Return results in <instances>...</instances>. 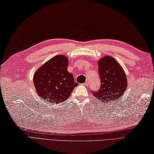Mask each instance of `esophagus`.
I'll return each instance as SVG.
<instances>
[{"instance_id": "1", "label": "esophagus", "mask_w": 154, "mask_h": 154, "mask_svg": "<svg viewBox=\"0 0 154 154\" xmlns=\"http://www.w3.org/2000/svg\"><path fill=\"white\" fill-rule=\"evenodd\" d=\"M84 84H85L86 86H88L89 85V82H88V81L85 82V83H84Z\"/></svg>"}]
</instances>
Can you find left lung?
Wrapping results in <instances>:
<instances>
[{
  "mask_svg": "<svg viewBox=\"0 0 154 154\" xmlns=\"http://www.w3.org/2000/svg\"><path fill=\"white\" fill-rule=\"evenodd\" d=\"M100 88L92 92L100 102L109 103L117 101L127 88L128 80L120 64L109 56H106L98 62Z\"/></svg>",
  "mask_w": 154,
  "mask_h": 154,
  "instance_id": "8db88e82",
  "label": "left lung"
}]
</instances>
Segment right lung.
Returning <instances> with one entry per match:
<instances>
[{
  "label": "right lung",
  "mask_w": 154,
  "mask_h": 154,
  "mask_svg": "<svg viewBox=\"0 0 154 154\" xmlns=\"http://www.w3.org/2000/svg\"><path fill=\"white\" fill-rule=\"evenodd\" d=\"M68 58L58 55L45 62L34 73L33 82L36 93L50 103H60L70 96L78 85L68 72Z\"/></svg>",
  "instance_id": "right-lung-1"
}]
</instances>
